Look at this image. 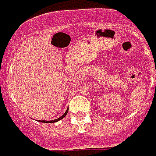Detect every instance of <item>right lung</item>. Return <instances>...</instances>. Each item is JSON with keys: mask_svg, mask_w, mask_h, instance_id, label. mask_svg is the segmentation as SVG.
<instances>
[{"mask_svg": "<svg viewBox=\"0 0 156 156\" xmlns=\"http://www.w3.org/2000/svg\"><path fill=\"white\" fill-rule=\"evenodd\" d=\"M68 109H69V108H67V109H66V111L65 113H64V114L61 116L60 118H57V119L51 120V121H45V120H43V121H42V120H38V122H47V123H51V122H56L60 121V120H62V118H64L66 116V114H67V113H68Z\"/></svg>", "mask_w": 156, "mask_h": 156, "instance_id": "obj_1", "label": "right lung"}]
</instances>
